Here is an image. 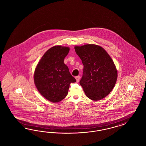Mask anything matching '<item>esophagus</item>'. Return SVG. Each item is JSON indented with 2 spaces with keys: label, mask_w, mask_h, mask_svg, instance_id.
<instances>
[{
  "label": "esophagus",
  "mask_w": 146,
  "mask_h": 146,
  "mask_svg": "<svg viewBox=\"0 0 146 146\" xmlns=\"http://www.w3.org/2000/svg\"><path fill=\"white\" fill-rule=\"evenodd\" d=\"M75 79L76 80V82H79L80 80V76H77L75 77Z\"/></svg>",
  "instance_id": "obj_1"
}]
</instances>
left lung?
<instances>
[{"label": "left lung", "mask_w": 146, "mask_h": 146, "mask_svg": "<svg viewBox=\"0 0 146 146\" xmlns=\"http://www.w3.org/2000/svg\"><path fill=\"white\" fill-rule=\"evenodd\" d=\"M74 49L84 66L80 84L86 95L93 101L106 97L114 88L118 76L112 58L104 49L95 44L75 46Z\"/></svg>", "instance_id": "8db88e82"}]
</instances>
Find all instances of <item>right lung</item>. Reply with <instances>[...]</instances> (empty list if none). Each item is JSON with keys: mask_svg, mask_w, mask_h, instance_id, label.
Listing matches in <instances>:
<instances>
[{"mask_svg": "<svg viewBox=\"0 0 146 146\" xmlns=\"http://www.w3.org/2000/svg\"><path fill=\"white\" fill-rule=\"evenodd\" d=\"M70 48L56 45L49 49L36 67L34 80L39 93L50 102L57 103L68 94L71 83L76 82L64 60Z\"/></svg>", "mask_w": 146, "mask_h": 146, "instance_id": "add662e5", "label": "right lung"}]
</instances>
